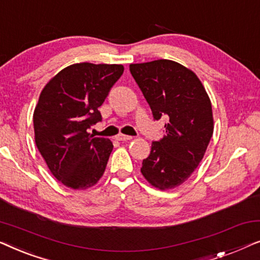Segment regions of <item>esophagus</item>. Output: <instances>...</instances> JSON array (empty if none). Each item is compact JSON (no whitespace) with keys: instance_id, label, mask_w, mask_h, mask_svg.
Segmentation results:
<instances>
[{"instance_id":"obj_1","label":"esophagus","mask_w":260,"mask_h":260,"mask_svg":"<svg viewBox=\"0 0 260 260\" xmlns=\"http://www.w3.org/2000/svg\"><path fill=\"white\" fill-rule=\"evenodd\" d=\"M116 140L117 141H130V140H133V137L126 136V135H123V134H119L116 136Z\"/></svg>"}]
</instances>
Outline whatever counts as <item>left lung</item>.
I'll list each match as a JSON object with an SVG mask.
<instances>
[{"label":"left lung","mask_w":260,"mask_h":260,"mask_svg":"<svg viewBox=\"0 0 260 260\" xmlns=\"http://www.w3.org/2000/svg\"><path fill=\"white\" fill-rule=\"evenodd\" d=\"M130 72L156 120L168 119L162 140L152 142L141 173L151 186L167 190L189 177L213 135L212 104L193 71L173 60L131 63Z\"/></svg>","instance_id":"obj_1"}]
</instances>
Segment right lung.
I'll return each mask as SVG.
<instances>
[{"label": "right lung", "mask_w": 260, "mask_h": 260, "mask_svg": "<svg viewBox=\"0 0 260 260\" xmlns=\"http://www.w3.org/2000/svg\"><path fill=\"white\" fill-rule=\"evenodd\" d=\"M123 71L116 63H73L41 91L33 116L35 144L63 186L87 189L104 174L113 144L87 130L102 120L98 108Z\"/></svg>", "instance_id": "obj_1"}]
</instances>
